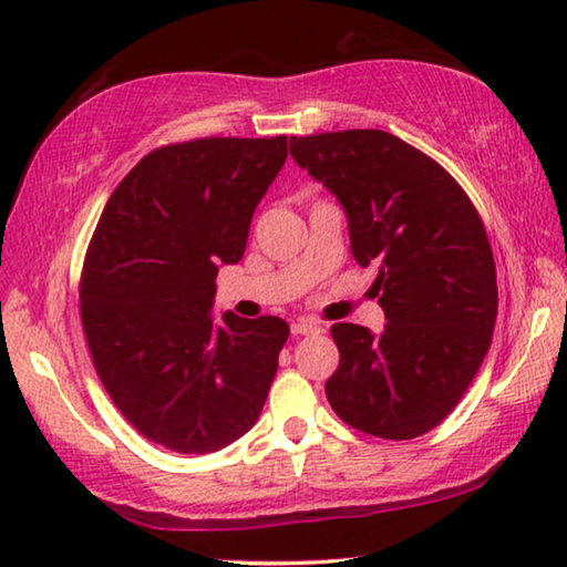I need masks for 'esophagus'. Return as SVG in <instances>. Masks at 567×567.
<instances>
[{"label":"esophagus","instance_id":"34e87169","mask_svg":"<svg viewBox=\"0 0 567 567\" xmlns=\"http://www.w3.org/2000/svg\"><path fill=\"white\" fill-rule=\"evenodd\" d=\"M290 330H292V334H318L320 332V324L312 322V320H307V318H300V320H295L290 324Z\"/></svg>","mask_w":567,"mask_h":567}]
</instances>
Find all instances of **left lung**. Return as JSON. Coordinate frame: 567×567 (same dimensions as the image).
I'll return each mask as SVG.
<instances>
[{"label":"left lung","mask_w":567,"mask_h":567,"mask_svg":"<svg viewBox=\"0 0 567 567\" xmlns=\"http://www.w3.org/2000/svg\"><path fill=\"white\" fill-rule=\"evenodd\" d=\"M297 165L348 215L358 265L378 267L380 334L332 324V410L360 433L412 440L437 427L491 350L497 282L483 219L435 159L382 130L292 137Z\"/></svg>","instance_id":"obj_1"}]
</instances>
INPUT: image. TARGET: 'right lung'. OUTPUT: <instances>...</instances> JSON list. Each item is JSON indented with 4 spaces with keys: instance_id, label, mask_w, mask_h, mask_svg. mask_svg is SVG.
Here are the masks:
<instances>
[{
    "instance_id": "obj_1",
    "label": "right lung",
    "mask_w": 567,
    "mask_h": 567,
    "mask_svg": "<svg viewBox=\"0 0 567 567\" xmlns=\"http://www.w3.org/2000/svg\"><path fill=\"white\" fill-rule=\"evenodd\" d=\"M287 159V137H205L142 157L94 229L80 315L94 370L152 443L205 455L260 417L290 328L225 312L219 265L243 260L249 223Z\"/></svg>"
}]
</instances>
